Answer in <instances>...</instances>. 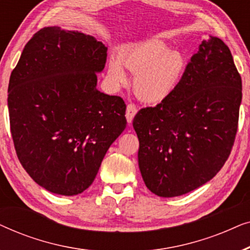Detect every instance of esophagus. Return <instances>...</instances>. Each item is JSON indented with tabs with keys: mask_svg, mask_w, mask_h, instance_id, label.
<instances>
[{
	"mask_svg": "<svg viewBox=\"0 0 250 250\" xmlns=\"http://www.w3.org/2000/svg\"><path fill=\"white\" fill-rule=\"evenodd\" d=\"M136 112H138L136 105L134 104H128L127 108H126V119H127L128 124H131L133 118H134V116L136 115Z\"/></svg>",
	"mask_w": 250,
	"mask_h": 250,
	"instance_id": "esophagus-1",
	"label": "esophagus"
}]
</instances>
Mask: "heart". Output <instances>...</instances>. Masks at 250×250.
Wrapping results in <instances>:
<instances>
[{
  "label": "heart",
  "mask_w": 250,
  "mask_h": 250,
  "mask_svg": "<svg viewBox=\"0 0 250 250\" xmlns=\"http://www.w3.org/2000/svg\"><path fill=\"white\" fill-rule=\"evenodd\" d=\"M119 60L135 74V94L143 101L157 104L165 100L179 85L184 73V59L169 51L162 41H150L119 54ZM118 60H111L109 73L116 82L125 83L126 74Z\"/></svg>",
  "instance_id": "heart-1"
}]
</instances>
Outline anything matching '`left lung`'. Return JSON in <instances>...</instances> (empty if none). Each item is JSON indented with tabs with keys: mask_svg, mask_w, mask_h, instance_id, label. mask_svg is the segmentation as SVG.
Here are the masks:
<instances>
[{
	"mask_svg": "<svg viewBox=\"0 0 250 250\" xmlns=\"http://www.w3.org/2000/svg\"><path fill=\"white\" fill-rule=\"evenodd\" d=\"M241 99L230 49L217 37L203 41L173 93L133 119L146 188L176 197L213 179L233 146Z\"/></svg>",
	"mask_w": 250,
	"mask_h": 250,
	"instance_id": "left-lung-1",
	"label": "left lung"
}]
</instances>
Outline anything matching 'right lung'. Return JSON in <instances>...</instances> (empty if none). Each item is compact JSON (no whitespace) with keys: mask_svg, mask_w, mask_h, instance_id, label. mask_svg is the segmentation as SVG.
<instances>
[{"mask_svg":"<svg viewBox=\"0 0 250 250\" xmlns=\"http://www.w3.org/2000/svg\"><path fill=\"white\" fill-rule=\"evenodd\" d=\"M107 50L93 36L45 27L28 41L10 76L17 156L50 192L73 196L86 190L127 124L124 100L95 87Z\"/></svg>","mask_w":250,"mask_h":250,"instance_id":"obj_1","label":"right lung"}]
</instances>
